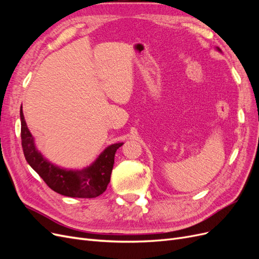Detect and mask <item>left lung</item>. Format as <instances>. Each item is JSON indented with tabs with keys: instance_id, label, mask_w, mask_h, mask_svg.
<instances>
[{
	"instance_id": "left-lung-1",
	"label": "left lung",
	"mask_w": 259,
	"mask_h": 259,
	"mask_svg": "<svg viewBox=\"0 0 259 259\" xmlns=\"http://www.w3.org/2000/svg\"><path fill=\"white\" fill-rule=\"evenodd\" d=\"M216 49H217V51H218V52H222V51H221V49H218V48H216Z\"/></svg>"
}]
</instances>
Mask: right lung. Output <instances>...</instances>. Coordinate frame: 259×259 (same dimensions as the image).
Segmentation results:
<instances>
[{"instance_id": "1", "label": "right lung", "mask_w": 259, "mask_h": 259, "mask_svg": "<svg viewBox=\"0 0 259 259\" xmlns=\"http://www.w3.org/2000/svg\"><path fill=\"white\" fill-rule=\"evenodd\" d=\"M21 145L29 165L41 176L52 190L71 198H96L110 183L114 155L123 143L108 146L98 158L82 169H67L49 161L38 151L20 109Z\"/></svg>"}]
</instances>
